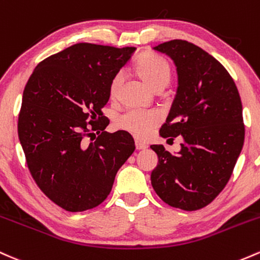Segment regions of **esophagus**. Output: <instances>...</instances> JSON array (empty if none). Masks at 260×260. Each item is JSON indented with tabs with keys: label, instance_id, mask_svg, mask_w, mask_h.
Here are the masks:
<instances>
[{
	"label": "esophagus",
	"instance_id": "obj_1",
	"mask_svg": "<svg viewBox=\"0 0 260 260\" xmlns=\"http://www.w3.org/2000/svg\"><path fill=\"white\" fill-rule=\"evenodd\" d=\"M136 148H137V150H143V149H147L148 145L143 143V142L136 141Z\"/></svg>",
	"mask_w": 260,
	"mask_h": 260
}]
</instances>
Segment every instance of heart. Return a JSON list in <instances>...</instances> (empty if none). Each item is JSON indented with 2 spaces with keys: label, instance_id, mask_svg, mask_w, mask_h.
<instances>
[{
  "label": "heart",
  "instance_id": "obj_1",
  "mask_svg": "<svg viewBox=\"0 0 260 260\" xmlns=\"http://www.w3.org/2000/svg\"><path fill=\"white\" fill-rule=\"evenodd\" d=\"M135 69L139 76L154 90H162L169 84L172 68L165 58L155 53H144L136 60ZM124 81V73L117 71L110 82V95L115 98ZM160 115L156 111L127 110L117 118L119 129L131 133L137 138H147L152 129L160 122Z\"/></svg>",
  "mask_w": 260,
  "mask_h": 260
}]
</instances>
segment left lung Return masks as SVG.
Here are the masks:
<instances>
[{"instance_id": "obj_1", "label": "left lung", "mask_w": 260, "mask_h": 260, "mask_svg": "<svg viewBox=\"0 0 260 260\" xmlns=\"http://www.w3.org/2000/svg\"><path fill=\"white\" fill-rule=\"evenodd\" d=\"M153 49L168 54L179 75L172 110L159 133L164 138L182 136L184 143L178 155L150 145L159 158L152 186L170 206L200 210L224 189L241 154V96L226 68L198 45L174 39Z\"/></svg>"}]
</instances>
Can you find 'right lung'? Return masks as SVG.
I'll return each instance as SVG.
<instances>
[{
    "mask_svg": "<svg viewBox=\"0 0 260 260\" xmlns=\"http://www.w3.org/2000/svg\"><path fill=\"white\" fill-rule=\"evenodd\" d=\"M135 50L78 43L42 60L25 84L18 137L27 167L43 193L69 212L102 204L135 152L128 132H105L102 112L111 79Z\"/></svg>",
    "mask_w": 260,
    "mask_h": 260,
    "instance_id": "1",
    "label": "right lung"
}]
</instances>
